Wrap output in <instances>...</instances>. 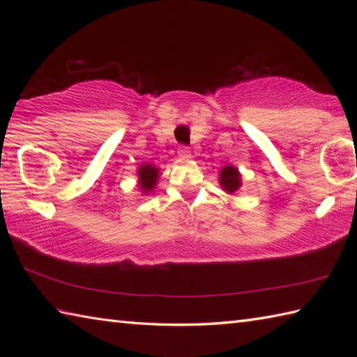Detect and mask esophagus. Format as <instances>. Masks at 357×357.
<instances>
[{"mask_svg":"<svg viewBox=\"0 0 357 357\" xmlns=\"http://www.w3.org/2000/svg\"><path fill=\"white\" fill-rule=\"evenodd\" d=\"M179 155L181 156H190V149H188L187 146H179Z\"/></svg>","mask_w":357,"mask_h":357,"instance_id":"esophagus-1","label":"esophagus"}]
</instances>
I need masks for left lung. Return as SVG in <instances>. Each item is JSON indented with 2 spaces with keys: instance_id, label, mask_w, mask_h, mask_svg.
Here are the masks:
<instances>
[{
  "instance_id": "obj_1",
  "label": "left lung",
  "mask_w": 357,
  "mask_h": 357,
  "mask_svg": "<svg viewBox=\"0 0 357 357\" xmlns=\"http://www.w3.org/2000/svg\"><path fill=\"white\" fill-rule=\"evenodd\" d=\"M219 184L222 185L227 193H234L239 190L241 187V173L238 172L236 167L233 165H225L224 169L219 173Z\"/></svg>"
}]
</instances>
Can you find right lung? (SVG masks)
<instances>
[{
	"label": "right lung",
	"mask_w": 357,
	"mask_h": 357,
	"mask_svg": "<svg viewBox=\"0 0 357 357\" xmlns=\"http://www.w3.org/2000/svg\"><path fill=\"white\" fill-rule=\"evenodd\" d=\"M159 178V170L158 167L153 164H142L138 170V183L139 188L144 193H149L156 187Z\"/></svg>",
	"instance_id": "obj_1"
}]
</instances>
